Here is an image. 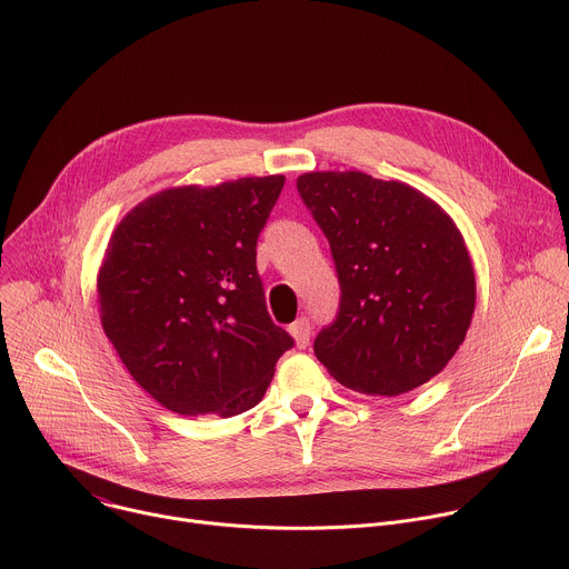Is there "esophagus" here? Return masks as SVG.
I'll return each instance as SVG.
<instances>
[{
	"label": "esophagus",
	"mask_w": 569,
	"mask_h": 569,
	"mask_svg": "<svg viewBox=\"0 0 569 569\" xmlns=\"http://www.w3.org/2000/svg\"><path fill=\"white\" fill-rule=\"evenodd\" d=\"M290 336L295 338L297 347L299 349H306L308 342H310V336H312V327H310V319L308 317H299L292 327H290Z\"/></svg>",
	"instance_id": "esophagus-1"
}]
</instances>
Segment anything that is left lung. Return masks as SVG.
<instances>
[{
    "instance_id": "obj_1",
    "label": "left lung",
    "mask_w": 569,
    "mask_h": 569,
    "mask_svg": "<svg viewBox=\"0 0 569 569\" xmlns=\"http://www.w3.org/2000/svg\"><path fill=\"white\" fill-rule=\"evenodd\" d=\"M297 191L329 240L340 281L338 315L312 345L317 360L371 396L435 378L475 310L472 263L450 216L408 184L360 171L306 173Z\"/></svg>"
}]
</instances>
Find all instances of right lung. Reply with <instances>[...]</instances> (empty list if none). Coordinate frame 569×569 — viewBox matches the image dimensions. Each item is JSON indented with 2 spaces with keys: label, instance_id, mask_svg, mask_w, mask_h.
<instances>
[{
  "label": "right lung",
  "instance_id": "add662e5",
  "mask_svg": "<svg viewBox=\"0 0 569 569\" xmlns=\"http://www.w3.org/2000/svg\"><path fill=\"white\" fill-rule=\"evenodd\" d=\"M283 184L268 176L167 189L114 229L99 272L103 331L167 410L248 412L292 349L257 270V240Z\"/></svg>",
  "mask_w": 569,
  "mask_h": 569
}]
</instances>
